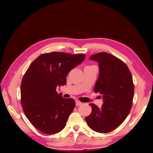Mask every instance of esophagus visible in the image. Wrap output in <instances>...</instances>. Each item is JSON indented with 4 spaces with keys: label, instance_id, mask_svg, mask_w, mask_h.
<instances>
[{
    "label": "esophagus",
    "instance_id": "34e87169",
    "mask_svg": "<svg viewBox=\"0 0 153 153\" xmlns=\"http://www.w3.org/2000/svg\"><path fill=\"white\" fill-rule=\"evenodd\" d=\"M75 103H76V106H79L82 104V102H80V101H78V100H76Z\"/></svg>",
    "mask_w": 153,
    "mask_h": 153
}]
</instances>
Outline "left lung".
Returning <instances> with one entry per match:
<instances>
[{"label": "left lung", "instance_id": "8db88e82", "mask_svg": "<svg viewBox=\"0 0 153 153\" xmlns=\"http://www.w3.org/2000/svg\"><path fill=\"white\" fill-rule=\"evenodd\" d=\"M99 64L100 74L94 91L102 96L101 108L90 103L91 114L85 117L92 130L108 133L121 125L128 115L134 95L133 78L126 64L106 52L91 55L89 58Z\"/></svg>", "mask_w": 153, "mask_h": 153}]
</instances>
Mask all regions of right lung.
I'll use <instances>...</instances> for the list:
<instances>
[{
	"mask_svg": "<svg viewBox=\"0 0 153 153\" xmlns=\"http://www.w3.org/2000/svg\"><path fill=\"white\" fill-rule=\"evenodd\" d=\"M85 57L84 54L43 53L27 69L21 84V103L25 116L39 131L52 135L65 127L75 101L62 98L56 88L66 85L68 73Z\"/></svg>",
	"mask_w": 153,
	"mask_h": 153,
	"instance_id": "add662e5",
	"label": "right lung"
}]
</instances>
